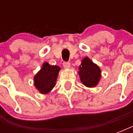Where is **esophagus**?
<instances>
[{
    "mask_svg": "<svg viewBox=\"0 0 133 133\" xmlns=\"http://www.w3.org/2000/svg\"><path fill=\"white\" fill-rule=\"evenodd\" d=\"M63 65L64 67V68L68 69L70 67V63L69 62H67V61H65V62H63Z\"/></svg>",
    "mask_w": 133,
    "mask_h": 133,
    "instance_id": "obj_1",
    "label": "esophagus"
}]
</instances>
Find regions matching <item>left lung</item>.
I'll list each match as a JSON object with an SVG mask.
<instances>
[{
	"label": "left lung",
	"instance_id": "1",
	"mask_svg": "<svg viewBox=\"0 0 133 133\" xmlns=\"http://www.w3.org/2000/svg\"><path fill=\"white\" fill-rule=\"evenodd\" d=\"M79 74L81 82L87 87H95L101 78V70L99 67L88 57L83 59L79 66Z\"/></svg>",
	"mask_w": 133,
	"mask_h": 133
}]
</instances>
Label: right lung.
Listing matches in <instances>:
<instances>
[{
    "instance_id": "1",
    "label": "right lung",
    "mask_w": 133,
    "mask_h": 133,
    "mask_svg": "<svg viewBox=\"0 0 133 133\" xmlns=\"http://www.w3.org/2000/svg\"><path fill=\"white\" fill-rule=\"evenodd\" d=\"M59 70L60 68L57 65L43 63L42 68L34 77V85L41 93H48L54 87Z\"/></svg>"
}]
</instances>
